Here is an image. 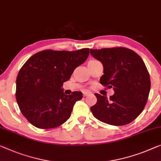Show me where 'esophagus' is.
I'll use <instances>...</instances> for the list:
<instances>
[{
	"label": "esophagus",
	"instance_id": "1",
	"mask_svg": "<svg viewBox=\"0 0 161 161\" xmlns=\"http://www.w3.org/2000/svg\"><path fill=\"white\" fill-rule=\"evenodd\" d=\"M91 93L90 92H88V91H85V92H83V95L84 97H86V96H88L90 95Z\"/></svg>",
	"mask_w": 161,
	"mask_h": 161
}]
</instances>
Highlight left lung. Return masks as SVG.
I'll return each instance as SVG.
<instances>
[{
  "mask_svg": "<svg viewBox=\"0 0 161 161\" xmlns=\"http://www.w3.org/2000/svg\"><path fill=\"white\" fill-rule=\"evenodd\" d=\"M103 64L101 85L114 90L109 99L95 93L97 103L90 108L93 116L103 123L126 125L142 112L150 90V78L143 60L126 47L90 49Z\"/></svg>",
  "mask_w": 161,
  "mask_h": 161,
  "instance_id": "1",
  "label": "left lung"
}]
</instances>
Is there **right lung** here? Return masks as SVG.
<instances>
[{
    "mask_svg": "<svg viewBox=\"0 0 161 161\" xmlns=\"http://www.w3.org/2000/svg\"><path fill=\"white\" fill-rule=\"evenodd\" d=\"M89 48L75 51L45 50L29 58L16 78V98L23 116L39 129L56 128L71 116L79 91L64 93V82L89 56Z\"/></svg>",
    "mask_w": 161,
    "mask_h": 161,
    "instance_id": "add662e5",
    "label": "right lung"
}]
</instances>
